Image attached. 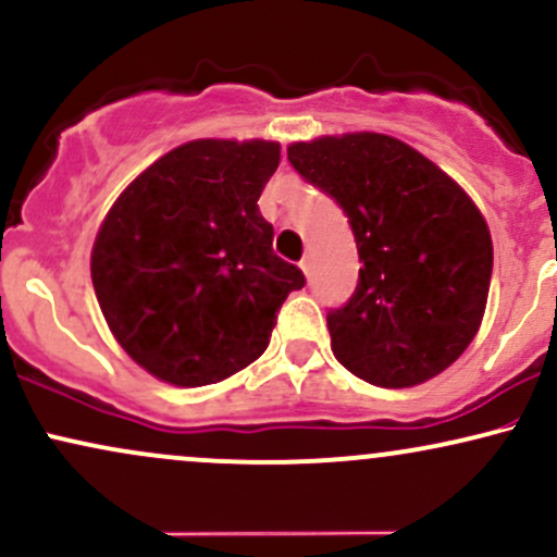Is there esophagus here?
Wrapping results in <instances>:
<instances>
[{
  "instance_id": "esophagus-1",
  "label": "esophagus",
  "mask_w": 557,
  "mask_h": 557,
  "mask_svg": "<svg viewBox=\"0 0 557 557\" xmlns=\"http://www.w3.org/2000/svg\"><path fill=\"white\" fill-rule=\"evenodd\" d=\"M300 270H304L306 277H311V257H304V259H300Z\"/></svg>"
}]
</instances>
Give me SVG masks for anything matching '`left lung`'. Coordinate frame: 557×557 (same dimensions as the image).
Returning <instances> with one entry per match:
<instances>
[{"mask_svg":"<svg viewBox=\"0 0 557 557\" xmlns=\"http://www.w3.org/2000/svg\"><path fill=\"white\" fill-rule=\"evenodd\" d=\"M287 159L348 216L359 285L327 311L332 354L376 387L445 372L474 341L487 306L492 238L466 190L382 133L293 144Z\"/></svg>","mask_w":557,"mask_h":557,"instance_id":"8db88e82","label":"left lung"}]
</instances>
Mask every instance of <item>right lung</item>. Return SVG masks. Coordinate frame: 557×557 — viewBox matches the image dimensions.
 <instances>
[{
    "label": "right lung",
    "mask_w": 557,
    "mask_h": 557,
    "mask_svg": "<svg viewBox=\"0 0 557 557\" xmlns=\"http://www.w3.org/2000/svg\"><path fill=\"white\" fill-rule=\"evenodd\" d=\"M277 164L274 140H190L140 172L104 216L94 290L149 374L212 385L267 350L280 306L306 285L272 251L257 203Z\"/></svg>",
    "instance_id": "add662e5"
}]
</instances>
